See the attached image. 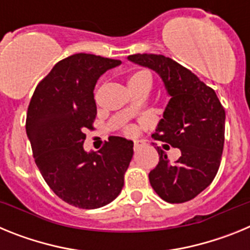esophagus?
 Here are the masks:
<instances>
[{
	"label": "esophagus",
	"instance_id": "34e87169",
	"mask_svg": "<svg viewBox=\"0 0 250 250\" xmlns=\"http://www.w3.org/2000/svg\"><path fill=\"white\" fill-rule=\"evenodd\" d=\"M141 145H143V143H141V141H139V140L134 141V149H138V147L141 146Z\"/></svg>",
	"mask_w": 250,
	"mask_h": 250
}]
</instances>
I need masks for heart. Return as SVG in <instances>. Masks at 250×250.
Returning a JSON list of instances; mask_svg holds the SVG:
<instances>
[{"mask_svg": "<svg viewBox=\"0 0 250 250\" xmlns=\"http://www.w3.org/2000/svg\"><path fill=\"white\" fill-rule=\"evenodd\" d=\"M145 79H150V76L147 72H144V71H139V72H135V74L130 75L129 79H127V85H129L130 90H131V91L132 90H135L136 87L143 83V80H145ZM126 132L127 134H134V129H132V127H129V129L126 130Z\"/></svg>", "mask_w": 250, "mask_h": 250, "instance_id": "obj_1", "label": "heart"}]
</instances>
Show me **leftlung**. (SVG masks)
<instances>
[{
  "label": "left lung",
  "instance_id": "8db88e82",
  "mask_svg": "<svg viewBox=\"0 0 250 250\" xmlns=\"http://www.w3.org/2000/svg\"><path fill=\"white\" fill-rule=\"evenodd\" d=\"M127 60L155 71L164 83L170 100L152 136L182 151L171 164L156 147L159 163L149 173L150 184L165 202H188L207 189L218 173L224 146V109L211 87L174 60L154 54L131 55Z\"/></svg>",
  "mask_w": 250,
  "mask_h": 250
}]
</instances>
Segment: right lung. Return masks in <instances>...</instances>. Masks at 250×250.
I'll list each match as a JSON object with an SVG mask.
<instances>
[{
  "mask_svg": "<svg viewBox=\"0 0 250 250\" xmlns=\"http://www.w3.org/2000/svg\"><path fill=\"white\" fill-rule=\"evenodd\" d=\"M120 63L91 54L66 57L37 85L28 105L26 132L35 163L52 191L74 207H105L124 187L131 140L110 136L99 151L83 149L96 118L95 85Z\"/></svg>",
  "mask_w": 250,
  "mask_h": 250,
  "instance_id": "right-lung-1",
  "label": "right lung"
}]
</instances>
